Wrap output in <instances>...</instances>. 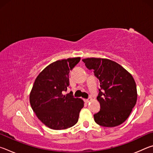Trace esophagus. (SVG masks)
<instances>
[{
	"mask_svg": "<svg viewBox=\"0 0 153 153\" xmlns=\"http://www.w3.org/2000/svg\"><path fill=\"white\" fill-rule=\"evenodd\" d=\"M91 100H92V98H89V99H85L84 101L86 103H88L90 101H91Z\"/></svg>",
	"mask_w": 153,
	"mask_h": 153,
	"instance_id": "34e87169",
	"label": "esophagus"
}]
</instances>
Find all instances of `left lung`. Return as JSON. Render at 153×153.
<instances>
[{
    "instance_id": "1",
    "label": "left lung",
    "mask_w": 153,
    "mask_h": 153,
    "mask_svg": "<svg viewBox=\"0 0 153 153\" xmlns=\"http://www.w3.org/2000/svg\"><path fill=\"white\" fill-rule=\"evenodd\" d=\"M86 67L99 79L97 97L100 110L94 115L95 122L103 127H115L130 115L137 100L136 82L131 75L120 64L110 59H82Z\"/></svg>"
}]
</instances>
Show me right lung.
Listing matches in <instances>:
<instances>
[{
	"instance_id": "right-lung-1",
	"label": "right lung",
	"mask_w": 153,
	"mask_h": 153,
	"mask_svg": "<svg viewBox=\"0 0 153 153\" xmlns=\"http://www.w3.org/2000/svg\"><path fill=\"white\" fill-rule=\"evenodd\" d=\"M80 57L69 58L53 62L36 77L30 94L31 107L37 117L48 128L60 130L74 126L78 121L84 107L81 98L70 92L69 73L79 63Z\"/></svg>"
}]
</instances>
